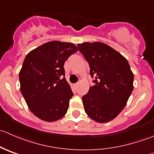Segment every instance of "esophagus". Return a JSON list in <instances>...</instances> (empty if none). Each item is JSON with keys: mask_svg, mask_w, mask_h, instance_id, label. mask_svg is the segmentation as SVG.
I'll return each instance as SVG.
<instances>
[{"mask_svg": "<svg viewBox=\"0 0 154 154\" xmlns=\"http://www.w3.org/2000/svg\"><path fill=\"white\" fill-rule=\"evenodd\" d=\"M78 86H79V83H75V84L74 85V88H77Z\"/></svg>", "mask_w": 154, "mask_h": 154, "instance_id": "esophagus-1", "label": "esophagus"}]
</instances>
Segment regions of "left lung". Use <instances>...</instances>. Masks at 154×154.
<instances>
[{"label":"left lung","instance_id":"left-lung-1","mask_svg":"<svg viewBox=\"0 0 154 154\" xmlns=\"http://www.w3.org/2000/svg\"><path fill=\"white\" fill-rule=\"evenodd\" d=\"M77 48L95 78V85L82 97L85 112L94 122L106 123L127 104L133 89V73L127 59L104 43L83 42Z\"/></svg>","mask_w":154,"mask_h":154}]
</instances>
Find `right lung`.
<instances>
[{
  "instance_id": "obj_1",
  "label": "right lung",
  "mask_w": 154,
  "mask_h": 154,
  "mask_svg": "<svg viewBox=\"0 0 154 154\" xmlns=\"http://www.w3.org/2000/svg\"><path fill=\"white\" fill-rule=\"evenodd\" d=\"M78 51L70 42L51 41L26 56L19 72L20 90L29 110L53 122L67 112L73 92L65 77L66 60Z\"/></svg>"
}]
</instances>
